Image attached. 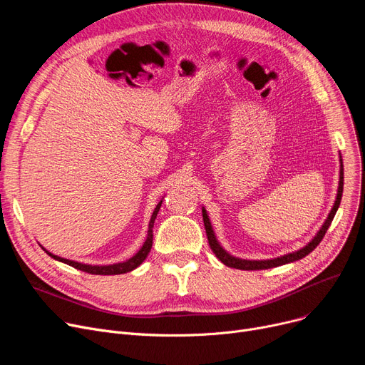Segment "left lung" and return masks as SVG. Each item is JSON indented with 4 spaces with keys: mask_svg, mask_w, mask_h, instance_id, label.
Here are the masks:
<instances>
[{
    "mask_svg": "<svg viewBox=\"0 0 365 365\" xmlns=\"http://www.w3.org/2000/svg\"><path fill=\"white\" fill-rule=\"evenodd\" d=\"M339 161H340V171H339V186H337L336 201H334V204H333V207L330 210L327 219H325V222L319 227V231L317 232V235L308 244H306L304 247L299 248L297 252L284 255V256H279V257H274V259H266V260H247V259L235 257L231 253H227L225 248L220 245V242L217 241L216 234L213 231L212 222H210V219H208L207 210L202 207V219H204V226H205L208 244H210V247H212V250L216 255V257L223 264H226L229 267H235V269H241V271H259V269H269V267H277V266H281V264L292 263V262L300 260L304 256H308L309 253H312L315 248H317V245L321 242V240L324 238L325 232H327V229L331 225V222L334 219V215H336L337 208L340 205V201H341V194H343V161H341V157H340Z\"/></svg>",
    "mask_w": 365,
    "mask_h": 365,
    "instance_id": "8db88e82",
    "label": "left lung"
}]
</instances>
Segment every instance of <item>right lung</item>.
I'll return each instance as SVG.
<instances>
[{
    "instance_id": "1",
    "label": "right lung",
    "mask_w": 365,
    "mask_h": 365,
    "mask_svg": "<svg viewBox=\"0 0 365 365\" xmlns=\"http://www.w3.org/2000/svg\"><path fill=\"white\" fill-rule=\"evenodd\" d=\"M163 204V200L157 204L155 210H153V213L150 216V220H149V225H148V235H146V240L143 242V245L140 247V250L134 255L133 257L124 260V262H118V263H112V264H88V263H81V262H75V260H69V259H65V257H61V256H56L53 253H50L48 250H46V248L41 245L43 250L50 256L53 257L54 260H59L62 263H66L72 267H75V269H80L83 272H88V274H93V275H120V274H127L133 269H136V267L139 264H142V262L148 257L150 248H152V240H153V223H155V219H157V215L160 212V207Z\"/></svg>"
}]
</instances>
